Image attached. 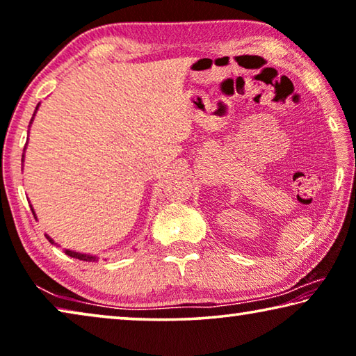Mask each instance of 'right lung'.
I'll return each mask as SVG.
<instances>
[{
  "mask_svg": "<svg viewBox=\"0 0 356 356\" xmlns=\"http://www.w3.org/2000/svg\"><path fill=\"white\" fill-rule=\"evenodd\" d=\"M38 107H40V104L36 105V110H38ZM36 110H35V113H36ZM35 113H33V118H35ZM33 118H31V121H33ZM31 121H30V124H31ZM29 127H30V126H29ZM22 158H24V156H22ZM22 161H24V160H22ZM31 211H33V208H31ZM33 214H35V211H33ZM46 238L52 243V245H57V243H56L54 240H52V238H51L49 235H46ZM65 254H67V256H70V257L79 259V261H86V262H95V261H99V257L94 256V254L76 252V251H72V249H65Z\"/></svg>",
  "mask_w": 356,
  "mask_h": 356,
  "instance_id": "right-lung-1",
  "label": "right lung"
}]
</instances>
